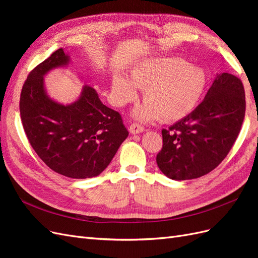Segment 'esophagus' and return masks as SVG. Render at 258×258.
Returning a JSON list of instances; mask_svg holds the SVG:
<instances>
[{
	"mask_svg": "<svg viewBox=\"0 0 258 258\" xmlns=\"http://www.w3.org/2000/svg\"><path fill=\"white\" fill-rule=\"evenodd\" d=\"M129 131L131 135H139V134H142L144 131V128L139 123H132L129 128Z\"/></svg>",
	"mask_w": 258,
	"mask_h": 258,
	"instance_id": "34e87169",
	"label": "esophagus"
}]
</instances>
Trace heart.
Listing matches in <instances>:
<instances>
[{
    "label": "heart",
    "mask_w": 258,
    "mask_h": 258,
    "mask_svg": "<svg viewBox=\"0 0 258 258\" xmlns=\"http://www.w3.org/2000/svg\"><path fill=\"white\" fill-rule=\"evenodd\" d=\"M207 85L204 69L172 57L150 58L131 70L129 80L115 75L112 82L114 99L123 105L137 97V88L143 89L144 104L134 112L140 120L158 118L174 121L192 111Z\"/></svg>",
    "instance_id": "heart-1"
}]
</instances>
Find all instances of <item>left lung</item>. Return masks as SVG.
Masks as SVG:
<instances>
[{
	"mask_svg": "<svg viewBox=\"0 0 258 258\" xmlns=\"http://www.w3.org/2000/svg\"><path fill=\"white\" fill-rule=\"evenodd\" d=\"M245 114L242 82L217 74L204 101L168 129L156 161L171 179L185 181L208 174L225 159L240 132Z\"/></svg>",
	"mask_w": 258,
	"mask_h": 258,
	"instance_id": "1",
	"label": "left lung"
}]
</instances>
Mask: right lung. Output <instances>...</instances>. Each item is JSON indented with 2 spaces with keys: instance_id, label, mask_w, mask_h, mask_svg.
<instances>
[{
  "instance_id": "add662e5",
  "label": "right lung",
  "mask_w": 258,
  "mask_h": 258,
  "mask_svg": "<svg viewBox=\"0 0 258 258\" xmlns=\"http://www.w3.org/2000/svg\"><path fill=\"white\" fill-rule=\"evenodd\" d=\"M70 61L60 48L30 72L20 95L21 121L31 146L54 172L71 178L95 177L110 165L129 132L120 114L101 102L88 85L67 105L47 95L44 76Z\"/></svg>"
}]
</instances>
